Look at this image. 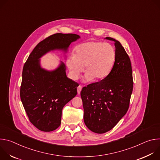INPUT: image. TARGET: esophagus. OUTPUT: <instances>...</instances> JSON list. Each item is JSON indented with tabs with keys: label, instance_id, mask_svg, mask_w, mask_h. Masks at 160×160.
<instances>
[{
	"label": "esophagus",
	"instance_id": "esophagus-1",
	"mask_svg": "<svg viewBox=\"0 0 160 160\" xmlns=\"http://www.w3.org/2000/svg\"><path fill=\"white\" fill-rule=\"evenodd\" d=\"M82 86L80 85L77 87V92H78V94H80L81 90H82Z\"/></svg>",
	"mask_w": 160,
	"mask_h": 160
}]
</instances>
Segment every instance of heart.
Wrapping results in <instances>:
<instances>
[{"instance_id": "obj_1", "label": "heart", "mask_w": 160, "mask_h": 160, "mask_svg": "<svg viewBox=\"0 0 160 160\" xmlns=\"http://www.w3.org/2000/svg\"><path fill=\"white\" fill-rule=\"evenodd\" d=\"M116 57V51L112 45L99 41H88L77 45L74 55L67 58L66 64L73 80L78 79L84 67V81L98 82L109 74Z\"/></svg>"}]
</instances>
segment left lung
<instances>
[{
    "label": "left lung",
    "instance_id": "obj_1",
    "mask_svg": "<svg viewBox=\"0 0 160 160\" xmlns=\"http://www.w3.org/2000/svg\"><path fill=\"white\" fill-rule=\"evenodd\" d=\"M106 39L115 42V64L106 78L83 87L80 92L84 123L97 133L111 130L127 113L133 84L131 62L125 49L119 41Z\"/></svg>",
    "mask_w": 160,
    "mask_h": 160
}]
</instances>
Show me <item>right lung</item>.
I'll return each mask as SVG.
<instances>
[{
	"label": "right lung",
	"mask_w": 160,
	"mask_h": 160,
	"mask_svg": "<svg viewBox=\"0 0 160 160\" xmlns=\"http://www.w3.org/2000/svg\"><path fill=\"white\" fill-rule=\"evenodd\" d=\"M80 37L73 33H56L39 42L24 64L20 98L30 122L38 130L58 128L64 105L77 94L78 83L68 78L65 64L48 71L42 68L40 58L54 50L67 51L70 43Z\"/></svg>",
	"instance_id": "add662e5"
}]
</instances>
